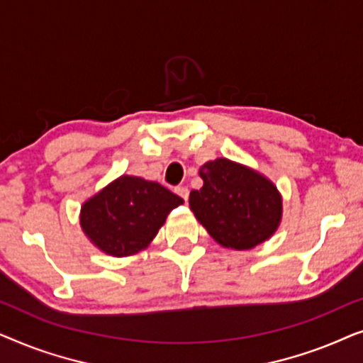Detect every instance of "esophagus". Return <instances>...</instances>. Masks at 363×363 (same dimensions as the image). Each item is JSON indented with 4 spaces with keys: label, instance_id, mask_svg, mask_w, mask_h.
Returning a JSON list of instances; mask_svg holds the SVG:
<instances>
[{
    "label": "esophagus",
    "instance_id": "34e87169",
    "mask_svg": "<svg viewBox=\"0 0 363 363\" xmlns=\"http://www.w3.org/2000/svg\"><path fill=\"white\" fill-rule=\"evenodd\" d=\"M175 193L180 198H183V200H188V195H190V193H188V188H185V186H177L175 188Z\"/></svg>",
    "mask_w": 363,
    "mask_h": 363
}]
</instances>
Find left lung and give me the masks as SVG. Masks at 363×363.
<instances>
[{
	"instance_id": "8db88e82",
	"label": "left lung",
	"mask_w": 363,
	"mask_h": 363,
	"mask_svg": "<svg viewBox=\"0 0 363 363\" xmlns=\"http://www.w3.org/2000/svg\"><path fill=\"white\" fill-rule=\"evenodd\" d=\"M200 177L203 186L190 193V208L218 245L252 250L277 231L282 196L269 178L228 158L206 162Z\"/></svg>"
}]
</instances>
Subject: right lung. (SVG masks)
<instances>
[{
    "mask_svg": "<svg viewBox=\"0 0 363 363\" xmlns=\"http://www.w3.org/2000/svg\"><path fill=\"white\" fill-rule=\"evenodd\" d=\"M180 205L182 198L160 183L122 175L82 203L79 221L97 250L125 257L145 250Z\"/></svg>",
    "mask_w": 363,
    "mask_h": 363,
    "instance_id": "right-lung-1",
    "label": "right lung"
}]
</instances>
